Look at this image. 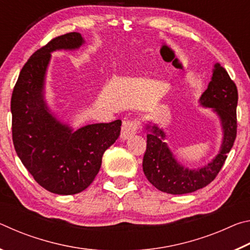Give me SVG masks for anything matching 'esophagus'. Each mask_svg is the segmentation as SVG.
Segmentation results:
<instances>
[{
  "label": "esophagus",
  "mask_w": 250,
  "mask_h": 250,
  "mask_svg": "<svg viewBox=\"0 0 250 250\" xmlns=\"http://www.w3.org/2000/svg\"><path fill=\"white\" fill-rule=\"evenodd\" d=\"M140 129H141L140 120H138V119L125 120L124 124H122L121 139L122 140H126V139L131 138L133 134L137 133Z\"/></svg>",
  "instance_id": "1"
}]
</instances>
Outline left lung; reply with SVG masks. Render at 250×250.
<instances>
[{"instance_id": "left-lung-1", "label": "left lung", "mask_w": 250, "mask_h": 250, "mask_svg": "<svg viewBox=\"0 0 250 250\" xmlns=\"http://www.w3.org/2000/svg\"><path fill=\"white\" fill-rule=\"evenodd\" d=\"M238 92L235 83L226 69L215 64L213 76L203 92L200 104L202 107L211 108L221 120L223 141L219 153L207 166L189 170L177 162L168 149L166 132L156 125H147L146 150L143 156L142 167L147 181L164 193L181 195L195 192L214 181L227 159V153L234 146L237 134L236 108Z\"/></svg>"}]
</instances>
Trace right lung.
<instances>
[{
	"label": "right lung",
	"instance_id": "add662e5",
	"mask_svg": "<svg viewBox=\"0 0 250 250\" xmlns=\"http://www.w3.org/2000/svg\"><path fill=\"white\" fill-rule=\"evenodd\" d=\"M77 32L53 39L36 50L21 70L11 99L12 137L16 153L37 183L59 195L89 186L104 151L119 138L121 120L88 125L74 131L50 112L45 101V76L55 50L79 48Z\"/></svg>",
	"mask_w": 250,
	"mask_h": 250
}]
</instances>
